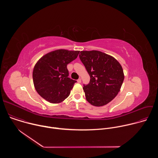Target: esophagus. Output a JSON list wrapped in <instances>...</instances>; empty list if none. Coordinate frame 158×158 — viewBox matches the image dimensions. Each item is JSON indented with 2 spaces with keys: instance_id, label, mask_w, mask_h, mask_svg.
Instances as JSON below:
<instances>
[{
  "instance_id": "34e87169",
  "label": "esophagus",
  "mask_w": 158,
  "mask_h": 158,
  "mask_svg": "<svg viewBox=\"0 0 158 158\" xmlns=\"http://www.w3.org/2000/svg\"><path fill=\"white\" fill-rule=\"evenodd\" d=\"M77 82H79V83H81V78H79V79H77Z\"/></svg>"
}]
</instances>
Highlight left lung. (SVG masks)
I'll use <instances>...</instances> for the list:
<instances>
[{
	"label": "left lung",
	"instance_id": "left-lung-1",
	"mask_svg": "<svg viewBox=\"0 0 158 158\" xmlns=\"http://www.w3.org/2000/svg\"><path fill=\"white\" fill-rule=\"evenodd\" d=\"M79 58L90 76L83 89L86 100L94 106H102L118 94L124 76L122 66L113 57L98 51H81Z\"/></svg>",
	"mask_w": 158,
	"mask_h": 158
}]
</instances>
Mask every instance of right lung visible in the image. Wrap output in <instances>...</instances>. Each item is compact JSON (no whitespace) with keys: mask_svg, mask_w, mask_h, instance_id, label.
<instances>
[{"mask_svg":"<svg viewBox=\"0 0 158 158\" xmlns=\"http://www.w3.org/2000/svg\"><path fill=\"white\" fill-rule=\"evenodd\" d=\"M79 53L59 49L48 53L37 61L32 77L36 91L42 98L51 103H59L69 96L77 81L68 77L67 65Z\"/></svg>","mask_w":158,"mask_h":158,"instance_id":"obj_1","label":"right lung"}]
</instances>
